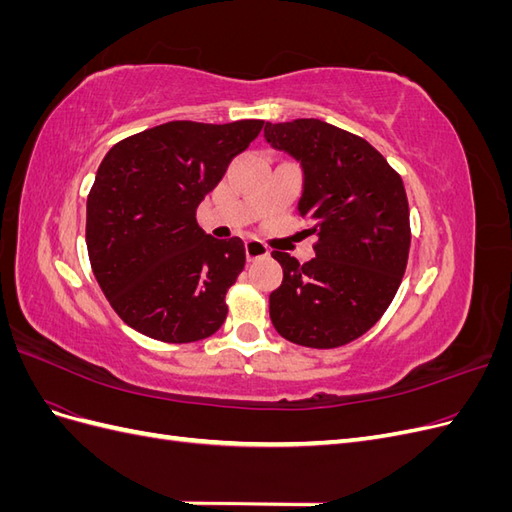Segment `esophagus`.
Returning a JSON list of instances; mask_svg holds the SVG:
<instances>
[{"mask_svg":"<svg viewBox=\"0 0 512 512\" xmlns=\"http://www.w3.org/2000/svg\"><path fill=\"white\" fill-rule=\"evenodd\" d=\"M245 256H247V260L265 258V256H269V247L258 239H247L245 241Z\"/></svg>","mask_w":512,"mask_h":512,"instance_id":"34e87169","label":"esophagus"}]
</instances>
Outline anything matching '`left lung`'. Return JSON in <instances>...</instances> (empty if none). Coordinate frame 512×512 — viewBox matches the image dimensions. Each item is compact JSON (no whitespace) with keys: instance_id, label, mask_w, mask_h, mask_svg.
Segmentation results:
<instances>
[{"instance_id":"obj_1","label":"left lung","mask_w":512,"mask_h":512,"mask_svg":"<svg viewBox=\"0 0 512 512\" xmlns=\"http://www.w3.org/2000/svg\"><path fill=\"white\" fill-rule=\"evenodd\" d=\"M265 141L303 170L299 213L318 237L316 258L284 269L269 316L288 342L337 348L361 337L391 305L410 252L404 181L365 138L320 119L265 123Z\"/></svg>"}]
</instances>
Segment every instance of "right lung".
Masks as SVG:
<instances>
[{
	"label": "right lung",
	"instance_id": "add662e5",
	"mask_svg": "<svg viewBox=\"0 0 512 512\" xmlns=\"http://www.w3.org/2000/svg\"><path fill=\"white\" fill-rule=\"evenodd\" d=\"M262 126L168 121L104 156L87 196V252L104 297L134 331L188 344L224 324L245 247L207 235L196 207Z\"/></svg>",
	"mask_w": 512,
	"mask_h": 512
}]
</instances>
